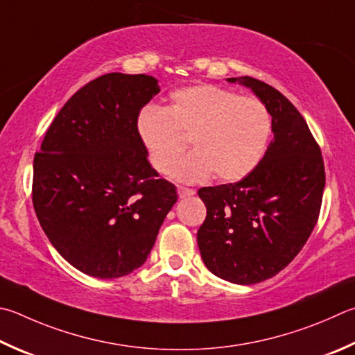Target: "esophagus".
Instances as JSON below:
<instances>
[{"instance_id":"1","label":"esophagus","mask_w":355,"mask_h":355,"mask_svg":"<svg viewBox=\"0 0 355 355\" xmlns=\"http://www.w3.org/2000/svg\"><path fill=\"white\" fill-rule=\"evenodd\" d=\"M177 191H178V196H180V198H186V197H191V196H194V194H196V191H194V189L184 188V186H178Z\"/></svg>"}]
</instances>
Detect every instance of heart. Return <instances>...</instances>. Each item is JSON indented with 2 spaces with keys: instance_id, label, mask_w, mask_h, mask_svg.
<instances>
[{
  "instance_id": "b5f03b06",
  "label": "heart",
  "mask_w": 355,
  "mask_h": 355,
  "mask_svg": "<svg viewBox=\"0 0 355 355\" xmlns=\"http://www.w3.org/2000/svg\"><path fill=\"white\" fill-rule=\"evenodd\" d=\"M135 127L158 172L172 169L186 137L195 152L175 165L173 177L200 182L214 173L220 182H234L261 161L272 118L259 99L216 85H194L175 89L166 108H143Z\"/></svg>"
}]
</instances>
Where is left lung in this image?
<instances>
[{"label":"left lung","instance_id":"left-lung-1","mask_svg":"<svg viewBox=\"0 0 355 355\" xmlns=\"http://www.w3.org/2000/svg\"><path fill=\"white\" fill-rule=\"evenodd\" d=\"M250 88L272 116L273 141L241 182L198 189L206 218L197 243L211 273L257 284L286 268L317 225L324 163L307 122L278 89L253 77H230Z\"/></svg>","mask_w":355,"mask_h":355}]
</instances>
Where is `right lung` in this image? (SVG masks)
<instances>
[{
    "mask_svg": "<svg viewBox=\"0 0 355 355\" xmlns=\"http://www.w3.org/2000/svg\"><path fill=\"white\" fill-rule=\"evenodd\" d=\"M158 93L152 76L98 77L62 107L34 157L38 222L63 259L93 278H121L143 266L178 198L135 127Z\"/></svg>",
    "mask_w": 355,
    "mask_h": 355,
    "instance_id": "right-lung-1",
    "label": "right lung"
}]
</instances>
